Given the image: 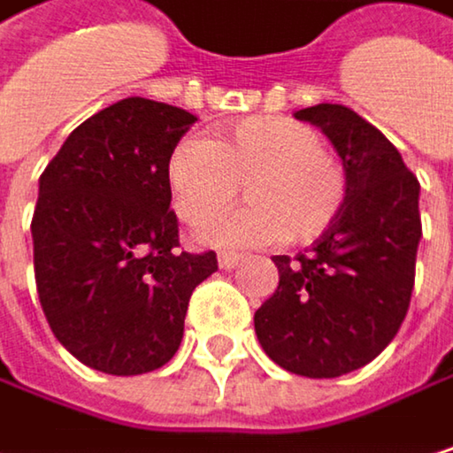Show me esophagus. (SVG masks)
Instances as JSON below:
<instances>
[{
  "instance_id": "1",
  "label": "esophagus",
  "mask_w": 453,
  "mask_h": 453,
  "mask_svg": "<svg viewBox=\"0 0 453 453\" xmlns=\"http://www.w3.org/2000/svg\"><path fill=\"white\" fill-rule=\"evenodd\" d=\"M242 260H244V257H242V255H236V252H222V255L217 257V263H219V268H222V271H231V268H236Z\"/></svg>"
}]
</instances>
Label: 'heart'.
I'll return each instance as SVG.
<instances>
[{
  "instance_id": "b5f03b06",
  "label": "heart",
  "mask_w": 453,
  "mask_h": 453,
  "mask_svg": "<svg viewBox=\"0 0 453 453\" xmlns=\"http://www.w3.org/2000/svg\"><path fill=\"white\" fill-rule=\"evenodd\" d=\"M174 209L203 225L245 185L252 204L201 231L214 247L311 244L340 219L348 172L316 127L287 116H250L211 140L182 137L166 161Z\"/></svg>"
}]
</instances>
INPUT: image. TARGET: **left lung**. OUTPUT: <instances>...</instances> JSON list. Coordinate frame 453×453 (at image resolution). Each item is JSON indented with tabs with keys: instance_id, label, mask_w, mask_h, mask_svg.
Instances as JSON below:
<instances>
[{
	"instance_id": "1",
	"label": "left lung",
	"mask_w": 453,
	"mask_h": 453,
	"mask_svg": "<svg viewBox=\"0 0 453 453\" xmlns=\"http://www.w3.org/2000/svg\"><path fill=\"white\" fill-rule=\"evenodd\" d=\"M295 116L332 140L348 203L305 255L273 257L279 289L255 313V332L281 369L332 380L374 361L406 319L422 239L419 182L356 111L319 103Z\"/></svg>"
}]
</instances>
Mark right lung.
Returning <instances> with one entry per match:
<instances>
[{
    "label": "right lung",
    "instance_id": "1",
    "mask_svg": "<svg viewBox=\"0 0 453 453\" xmlns=\"http://www.w3.org/2000/svg\"><path fill=\"white\" fill-rule=\"evenodd\" d=\"M193 113L124 97L81 121L39 177L34 276L58 342L84 366L132 377L180 348L193 289L217 255L180 250L166 161Z\"/></svg>",
    "mask_w": 453,
    "mask_h": 453
}]
</instances>
